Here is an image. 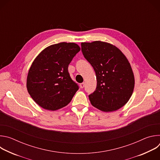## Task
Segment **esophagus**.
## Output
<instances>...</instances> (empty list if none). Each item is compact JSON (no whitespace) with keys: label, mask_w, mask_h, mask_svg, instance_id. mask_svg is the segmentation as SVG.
Masks as SVG:
<instances>
[{"label":"esophagus","mask_w":160,"mask_h":160,"mask_svg":"<svg viewBox=\"0 0 160 160\" xmlns=\"http://www.w3.org/2000/svg\"><path fill=\"white\" fill-rule=\"evenodd\" d=\"M84 86H85V83H84V82L80 83V87L81 88H83V87H84Z\"/></svg>","instance_id":"obj_1"}]
</instances>
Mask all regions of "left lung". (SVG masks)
<instances>
[{"label":"left lung","instance_id":"8db88e82","mask_svg":"<svg viewBox=\"0 0 160 160\" xmlns=\"http://www.w3.org/2000/svg\"><path fill=\"white\" fill-rule=\"evenodd\" d=\"M81 46L96 75V89L88 96L91 104L104 112L119 109L128 101L134 88L128 60L118 48L108 42H82Z\"/></svg>","mask_w":160,"mask_h":160}]
</instances>
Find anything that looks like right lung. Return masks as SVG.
<instances>
[{
	"instance_id": "obj_1",
	"label": "right lung",
	"mask_w": 160,
	"mask_h": 160,
	"mask_svg": "<svg viewBox=\"0 0 160 160\" xmlns=\"http://www.w3.org/2000/svg\"><path fill=\"white\" fill-rule=\"evenodd\" d=\"M80 51L75 43L60 42L45 48L36 57L28 73L27 88L38 106L56 111L71 102L78 86L68 68Z\"/></svg>"
}]
</instances>
